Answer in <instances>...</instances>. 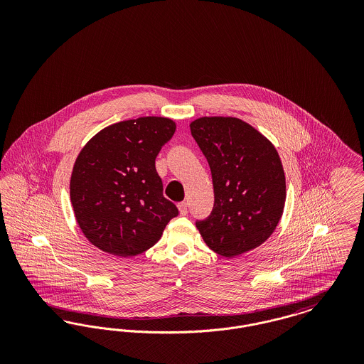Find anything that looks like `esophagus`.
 Instances as JSON below:
<instances>
[{
    "mask_svg": "<svg viewBox=\"0 0 364 364\" xmlns=\"http://www.w3.org/2000/svg\"><path fill=\"white\" fill-rule=\"evenodd\" d=\"M177 208H178V211H180V214H181V215H186V214L188 213V206H187V203H186V202L178 203V205H177Z\"/></svg>",
    "mask_w": 364,
    "mask_h": 364,
    "instance_id": "obj_1",
    "label": "esophagus"
}]
</instances>
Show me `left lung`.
<instances>
[{
  "mask_svg": "<svg viewBox=\"0 0 364 364\" xmlns=\"http://www.w3.org/2000/svg\"><path fill=\"white\" fill-rule=\"evenodd\" d=\"M191 134L208 159L214 187L210 217L198 221L208 248L235 258L266 242L281 220L287 186L273 143L236 117H200Z\"/></svg>",
  "mask_w": 364,
  "mask_h": 364,
  "instance_id": "left-lung-1",
  "label": "left lung"
}]
</instances>
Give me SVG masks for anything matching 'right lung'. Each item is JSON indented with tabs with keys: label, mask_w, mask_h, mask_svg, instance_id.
Wrapping results in <instances>:
<instances>
[{
	"label": "right lung",
	"mask_w": 364,
	"mask_h": 364,
	"mask_svg": "<svg viewBox=\"0 0 364 364\" xmlns=\"http://www.w3.org/2000/svg\"><path fill=\"white\" fill-rule=\"evenodd\" d=\"M176 122L139 117L116 122L87 141L70 176V202L87 240L129 258L156 244L178 210L162 191L156 158Z\"/></svg>",
	"instance_id": "add662e5"
}]
</instances>
